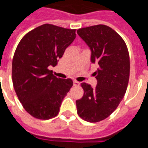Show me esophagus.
Here are the masks:
<instances>
[{
    "instance_id": "34e87169",
    "label": "esophagus",
    "mask_w": 148,
    "mask_h": 148,
    "mask_svg": "<svg viewBox=\"0 0 148 148\" xmlns=\"http://www.w3.org/2000/svg\"><path fill=\"white\" fill-rule=\"evenodd\" d=\"M80 82H78V81H76V80H74L73 81V84H74V86H79L80 85Z\"/></svg>"
}]
</instances>
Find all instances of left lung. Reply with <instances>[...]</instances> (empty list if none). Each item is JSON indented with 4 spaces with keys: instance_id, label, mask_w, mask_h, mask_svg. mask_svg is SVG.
Returning a JSON list of instances; mask_svg holds the SVG:
<instances>
[{
    "instance_id": "1",
    "label": "left lung",
    "mask_w": 148,
    "mask_h": 148,
    "mask_svg": "<svg viewBox=\"0 0 148 148\" xmlns=\"http://www.w3.org/2000/svg\"><path fill=\"white\" fill-rule=\"evenodd\" d=\"M79 34L91 50V62L99 68L94 72L96 88L82 83L84 95L77 100V114L89 123L108 118L117 109L127 91L130 76V56L122 37L106 25L80 28Z\"/></svg>"
}]
</instances>
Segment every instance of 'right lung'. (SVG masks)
Returning a JSON list of instances; mask_svg holds the SVG:
<instances>
[{
  "label": "right lung",
  "mask_w": 148,
  "mask_h": 148,
  "mask_svg": "<svg viewBox=\"0 0 148 148\" xmlns=\"http://www.w3.org/2000/svg\"><path fill=\"white\" fill-rule=\"evenodd\" d=\"M75 38V29L44 24L19 42L12 63L13 84L23 108L34 118L47 120L59 114L73 82L57 78L49 67L58 64Z\"/></svg>",
  "instance_id": "right-lung-1"
}]
</instances>
